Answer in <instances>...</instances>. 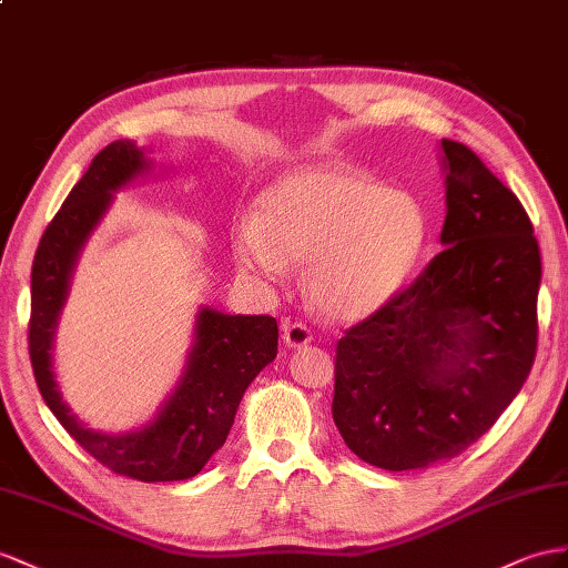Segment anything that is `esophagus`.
<instances>
[{"label": "esophagus", "mask_w": 568, "mask_h": 568, "mask_svg": "<svg viewBox=\"0 0 568 568\" xmlns=\"http://www.w3.org/2000/svg\"><path fill=\"white\" fill-rule=\"evenodd\" d=\"M312 343V331L300 322H283V345L285 347H304Z\"/></svg>", "instance_id": "esophagus-1"}]
</instances>
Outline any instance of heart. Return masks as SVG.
I'll list each match as a JSON object with an SVG mask.
<instances>
[{
  "instance_id": "b5f03b06",
  "label": "heart",
  "mask_w": 568,
  "mask_h": 568,
  "mask_svg": "<svg viewBox=\"0 0 568 568\" xmlns=\"http://www.w3.org/2000/svg\"><path fill=\"white\" fill-rule=\"evenodd\" d=\"M230 237L244 273L278 283L290 266H302L312 310L353 324L384 310L410 281L427 244V213L408 189L322 163L268 184Z\"/></svg>"
}]
</instances>
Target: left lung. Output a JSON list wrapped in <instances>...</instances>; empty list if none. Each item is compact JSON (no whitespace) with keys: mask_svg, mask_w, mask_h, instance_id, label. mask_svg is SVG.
Returning a JSON list of instances; mask_svg holds the SVG:
<instances>
[{"mask_svg":"<svg viewBox=\"0 0 568 568\" xmlns=\"http://www.w3.org/2000/svg\"><path fill=\"white\" fill-rule=\"evenodd\" d=\"M444 252L336 345L333 419L384 470L458 456L511 405L537 345L542 264L514 192L470 149L442 139Z\"/></svg>","mask_w":568,"mask_h":568,"instance_id":"left-lung-1","label":"left lung"}]
</instances>
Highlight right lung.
<instances>
[{
	"label": "right lung",
	"mask_w": 568,
	"mask_h": 568,
	"mask_svg": "<svg viewBox=\"0 0 568 568\" xmlns=\"http://www.w3.org/2000/svg\"><path fill=\"white\" fill-rule=\"evenodd\" d=\"M151 149L136 141H112L71 189L42 235L31 273L28 351L42 400L62 427L118 475L141 483H174L201 473L227 439L244 390L278 355L273 316H230L199 307L194 341L178 386L149 423L129 432L91 429L69 408L54 374V336L83 246L110 211L114 194L155 178Z\"/></svg>",
	"instance_id": "obj_1"
}]
</instances>
